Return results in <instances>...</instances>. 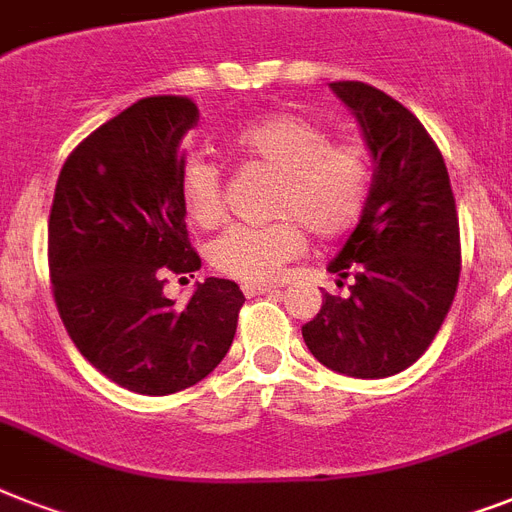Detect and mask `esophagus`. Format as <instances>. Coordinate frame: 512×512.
I'll list each match as a JSON object with an SVG mask.
<instances>
[{"mask_svg": "<svg viewBox=\"0 0 512 512\" xmlns=\"http://www.w3.org/2000/svg\"><path fill=\"white\" fill-rule=\"evenodd\" d=\"M244 295L255 297V295H268V292H279L276 284H244Z\"/></svg>", "mask_w": 512, "mask_h": 512, "instance_id": "34e87169", "label": "esophagus"}]
</instances>
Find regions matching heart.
Segmentation results:
<instances>
[{
  "mask_svg": "<svg viewBox=\"0 0 512 512\" xmlns=\"http://www.w3.org/2000/svg\"><path fill=\"white\" fill-rule=\"evenodd\" d=\"M231 146L247 162L279 175L271 215L289 217L273 225H233L220 233L209 260L233 279L271 281L305 247V225L319 239L350 231L369 196V159L358 143H332L319 122L300 114H265L231 135ZM180 201L188 220L215 225L223 215V175L212 162L191 159L180 175Z\"/></svg>",
  "mask_w": 512,
  "mask_h": 512,
  "instance_id": "obj_1",
  "label": "heart"
}]
</instances>
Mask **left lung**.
Masks as SVG:
<instances>
[{"label": "left lung", "instance_id": "8db88e82", "mask_svg": "<svg viewBox=\"0 0 512 512\" xmlns=\"http://www.w3.org/2000/svg\"><path fill=\"white\" fill-rule=\"evenodd\" d=\"M372 154L361 220L329 263L348 297L324 292L303 327L313 356L332 372L382 380L428 350L460 281V223L444 156L420 119L364 82H332Z\"/></svg>", "mask_w": 512, "mask_h": 512}]
</instances>
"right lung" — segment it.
<instances>
[{
  "label": "right lung",
  "instance_id": "1",
  "mask_svg": "<svg viewBox=\"0 0 512 512\" xmlns=\"http://www.w3.org/2000/svg\"><path fill=\"white\" fill-rule=\"evenodd\" d=\"M199 122L188 98L159 95L82 140L60 170L47 228L60 319L87 361L140 396H170L204 380L236 335V281H196L177 308L164 273H193L180 175L183 138Z\"/></svg>",
  "mask_w": 512,
  "mask_h": 512
}]
</instances>
